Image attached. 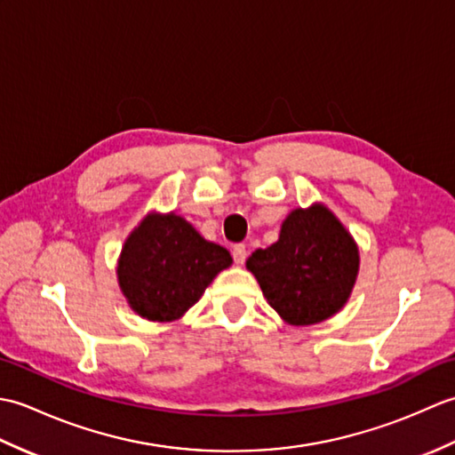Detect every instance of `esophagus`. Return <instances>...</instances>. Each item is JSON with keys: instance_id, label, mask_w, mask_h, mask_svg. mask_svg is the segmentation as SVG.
Returning <instances> with one entry per match:
<instances>
[{"instance_id": "esophagus-1", "label": "esophagus", "mask_w": 455, "mask_h": 455, "mask_svg": "<svg viewBox=\"0 0 455 455\" xmlns=\"http://www.w3.org/2000/svg\"><path fill=\"white\" fill-rule=\"evenodd\" d=\"M246 256H248V252H246L244 244H235L233 246V258H235V262L238 266H243L246 262Z\"/></svg>"}]
</instances>
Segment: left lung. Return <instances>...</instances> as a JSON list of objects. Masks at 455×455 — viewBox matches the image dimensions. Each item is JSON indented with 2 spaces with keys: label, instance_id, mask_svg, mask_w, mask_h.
<instances>
[{
  "label": "left lung",
  "instance_id": "left-lung-1",
  "mask_svg": "<svg viewBox=\"0 0 455 455\" xmlns=\"http://www.w3.org/2000/svg\"><path fill=\"white\" fill-rule=\"evenodd\" d=\"M357 266L355 243L324 205L295 209L277 243L246 262L267 303L291 324H315L340 311Z\"/></svg>",
  "mask_w": 455,
  "mask_h": 455
}]
</instances>
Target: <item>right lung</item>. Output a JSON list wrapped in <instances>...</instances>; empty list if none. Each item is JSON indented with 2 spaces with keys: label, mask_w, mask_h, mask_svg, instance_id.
Masks as SVG:
<instances>
[{
  "label": "right lung",
  "mask_w": 455,
  "mask_h": 455,
  "mask_svg": "<svg viewBox=\"0 0 455 455\" xmlns=\"http://www.w3.org/2000/svg\"><path fill=\"white\" fill-rule=\"evenodd\" d=\"M230 264L228 250L207 243L189 222L170 212L148 215L132 230L117 275L132 311L148 321L168 323L196 305Z\"/></svg>",
  "instance_id": "add662e5"
}]
</instances>
